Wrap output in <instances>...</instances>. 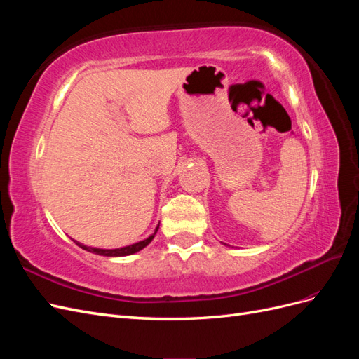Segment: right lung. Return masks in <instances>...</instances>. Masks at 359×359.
<instances>
[{
  "instance_id": "1",
  "label": "right lung",
  "mask_w": 359,
  "mask_h": 359,
  "mask_svg": "<svg viewBox=\"0 0 359 359\" xmlns=\"http://www.w3.org/2000/svg\"><path fill=\"white\" fill-rule=\"evenodd\" d=\"M158 226L160 223L157 224V227L154 229V233H151L147 240L144 241H139V243H135L132 245H126V247H119V248H97V247H90V245H85L79 241L73 240L76 244H78L81 248L86 250V252L90 253H94V255H100V256H109V257H121V256H130V255H135L137 252H140V250H144L151 241L154 240V236L158 231Z\"/></svg>"
}]
</instances>
